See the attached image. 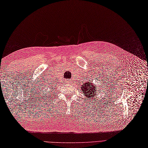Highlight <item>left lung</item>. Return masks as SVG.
Listing matches in <instances>:
<instances>
[{"mask_svg": "<svg viewBox=\"0 0 148 148\" xmlns=\"http://www.w3.org/2000/svg\"><path fill=\"white\" fill-rule=\"evenodd\" d=\"M94 88L95 86L93 85L92 82H85L82 87V92H83L84 95H85L86 97L90 99L91 97H95V95L97 94V92H95L97 90H95Z\"/></svg>", "mask_w": 148, "mask_h": 148, "instance_id": "left-lung-1", "label": "left lung"}]
</instances>
